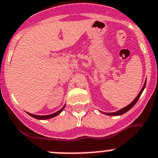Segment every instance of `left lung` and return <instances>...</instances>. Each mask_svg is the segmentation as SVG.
Listing matches in <instances>:
<instances>
[{"label":"left lung","instance_id":"left-lung-1","mask_svg":"<svg viewBox=\"0 0 158 158\" xmlns=\"http://www.w3.org/2000/svg\"><path fill=\"white\" fill-rule=\"evenodd\" d=\"M145 86H146V82L144 83V84H143V87H142L141 90H140V93L138 94V95H137V96L136 97L135 99H134V101H133L130 104H129V105H127V107H124V108L121 109V110H118V111L114 112V113H104V114H107V115H110V116H118V115H121V114H123L126 113V112H127V111H128V110H130V109H131L132 107H134V104H135L136 103H137V101H138V99H139V98H140V95H141L142 92H143V89H144Z\"/></svg>","mask_w":158,"mask_h":158}]
</instances>
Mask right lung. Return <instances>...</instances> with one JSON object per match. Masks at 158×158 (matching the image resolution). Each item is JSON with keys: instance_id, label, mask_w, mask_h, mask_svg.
Instances as JSON below:
<instances>
[{"instance_id": "right-lung-1", "label": "right lung", "mask_w": 158, "mask_h": 158, "mask_svg": "<svg viewBox=\"0 0 158 158\" xmlns=\"http://www.w3.org/2000/svg\"><path fill=\"white\" fill-rule=\"evenodd\" d=\"M65 106H64L63 107H62L61 109H60V110H58V111H57L56 113H54L52 114H50V115H45V116H40V115H35V114H30V113H27L28 114L30 115V116L33 117V118H36V119H39V120H45V119H49V118H54V117L57 116V115H58L60 113V112L62 111V110H64V108Z\"/></svg>"}]
</instances>
